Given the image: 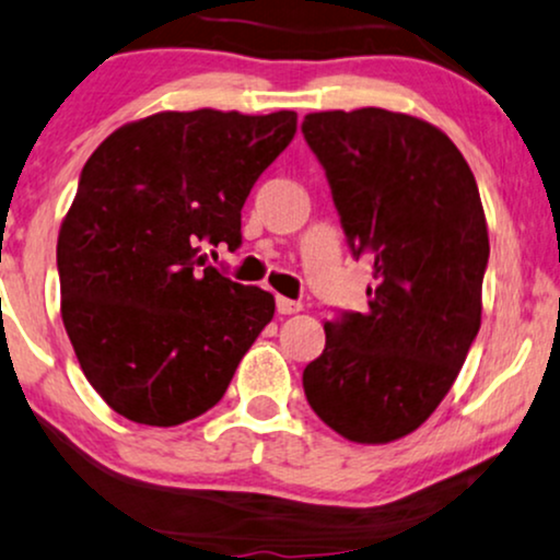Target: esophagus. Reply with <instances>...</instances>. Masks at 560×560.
<instances>
[{
  "label": "esophagus",
  "mask_w": 560,
  "mask_h": 560,
  "mask_svg": "<svg viewBox=\"0 0 560 560\" xmlns=\"http://www.w3.org/2000/svg\"><path fill=\"white\" fill-rule=\"evenodd\" d=\"M302 304L294 302V300H287V296H276V313L279 315H294L300 313Z\"/></svg>",
  "instance_id": "1"
}]
</instances>
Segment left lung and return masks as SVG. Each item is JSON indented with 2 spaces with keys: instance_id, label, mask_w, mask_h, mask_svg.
Listing matches in <instances>:
<instances>
[{
  "instance_id": "8db88e82",
  "label": "left lung",
  "mask_w": 560,
  "mask_h": 560,
  "mask_svg": "<svg viewBox=\"0 0 560 560\" xmlns=\"http://www.w3.org/2000/svg\"><path fill=\"white\" fill-rule=\"evenodd\" d=\"M353 258L372 260L366 313L325 323L304 366L307 402L359 444L410 434L434 413L480 328L488 230L468 162L436 126L385 108L310 113Z\"/></svg>"
}]
</instances>
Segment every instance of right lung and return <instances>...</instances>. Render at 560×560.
<instances>
[{"label": "right lung", "instance_id": "obj_1", "mask_svg": "<svg viewBox=\"0 0 560 560\" xmlns=\"http://www.w3.org/2000/svg\"><path fill=\"white\" fill-rule=\"evenodd\" d=\"M296 113L165 110L84 162L56 245L61 320L84 377L124 419L178 427L222 400L271 323L273 294L203 264L240 245V211Z\"/></svg>", "mask_w": 560, "mask_h": 560}]
</instances>
